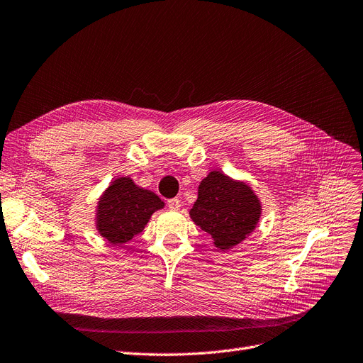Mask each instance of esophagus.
<instances>
[{"instance_id": "esophagus-1", "label": "esophagus", "mask_w": 363, "mask_h": 363, "mask_svg": "<svg viewBox=\"0 0 363 363\" xmlns=\"http://www.w3.org/2000/svg\"><path fill=\"white\" fill-rule=\"evenodd\" d=\"M167 205H168V208H169V210H172V211H177V210L180 208V199H177V198L168 199V201H167Z\"/></svg>"}]
</instances>
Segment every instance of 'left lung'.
<instances>
[{
  "mask_svg": "<svg viewBox=\"0 0 363 363\" xmlns=\"http://www.w3.org/2000/svg\"><path fill=\"white\" fill-rule=\"evenodd\" d=\"M260 214V201L250 186L220 171H211L201 182L198 199L191 210L192 220L221 251L242 242L255 229Z\"/></svg>",
  "mask_w": 363,
  "mask_h": 363,
  "instance_id": "8db88e82",
  "label": "left lung"
}]
</instances>
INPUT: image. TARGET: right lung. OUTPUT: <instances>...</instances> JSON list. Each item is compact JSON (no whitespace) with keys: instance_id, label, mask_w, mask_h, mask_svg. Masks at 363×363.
Wrapping results in <instances>:
<instances>
[{"instance_id":"add662e5","label":"right lung","mask_w":363,"mask_h":363,"mask_svg":"<svg viewBox=\"0 0 363 363\" xmlns=\"http://www.w3.org/2000/svg\"><path fill=\"white\" fill-rule=\"evenodd\" d=\"M164 202L150 191L135 186L128 177H119L99 201L97 229L113 245H123L139 235L150 216Z\"/></svg>"}]
</instances>
